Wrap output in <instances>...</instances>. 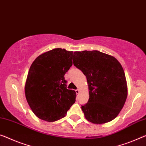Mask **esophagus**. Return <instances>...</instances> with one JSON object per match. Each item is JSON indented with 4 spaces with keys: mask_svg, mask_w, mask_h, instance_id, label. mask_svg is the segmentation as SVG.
<instances>
[{
    "mask_svg": "<svg viewBox=\"0 0 146 146\" xmlns=\"http://www.w3.org/2000/svg\"><path fill=\"white\" fill-rule=\"evenodd\" d=\"M76 94H77V95H78V94H79V93H80V91H79V89H77L76 90Z\"/></svg>",
    "mask_w": 146,
    "mask_h": 146,
    "instance_id": "34e87169",
    "label": "esophagus"
}]
</instances>
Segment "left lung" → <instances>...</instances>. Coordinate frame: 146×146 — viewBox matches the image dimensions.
<instances>
[{"label": "left lung", "instance_id": "left-lung-1", "mask_svg": "<svg viewBox=\"0 0 146 146\" xmlns=\"http://www.w3.org/2000/svg\"><path fill=\"white\" fill-rule=\"evenodd\" d=\"M73 63L86 76L89 98L82 105L89 121L102 124L114 119L127 97L124 70L119 62L98 51H76Z\"/></svg>", "mask_w": 146, "mask_h": 146}]
</instances>
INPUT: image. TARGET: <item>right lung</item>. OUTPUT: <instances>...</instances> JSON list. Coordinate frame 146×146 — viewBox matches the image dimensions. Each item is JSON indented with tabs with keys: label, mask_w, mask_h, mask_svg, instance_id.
<instances>
[{
	"label": "right lung",
	"mask_w": 146,
	"mask_h": 146,
	"mask_svg": "<svg viewBox=\"0 0 146 146\" xmlns=\"http://www.w3.org/2000/svg\"><path fill=\"white\" fill-rule=\"evenodd\" d=\"M73 51L56 48L36 59L29 69L25 91L38 117L53 122L65 116L76 101L75 91L66 88L64 74L72 65Z\"/></svg>",
	"instance_id": "add662e5"
}]
</instances>
